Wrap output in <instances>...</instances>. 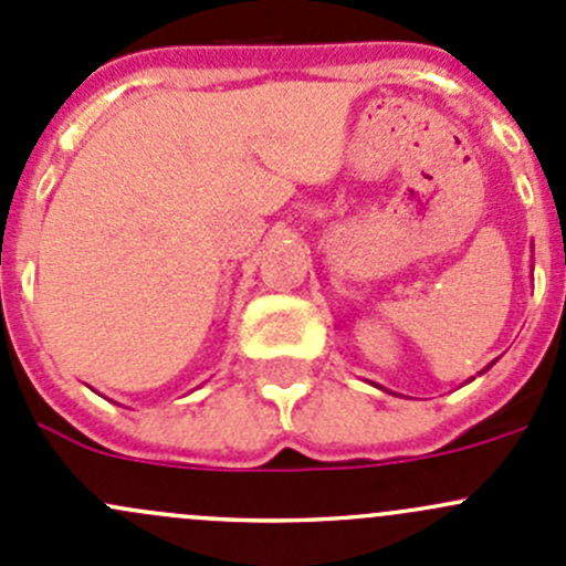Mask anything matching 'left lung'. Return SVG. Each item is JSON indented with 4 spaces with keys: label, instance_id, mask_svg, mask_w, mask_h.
Returning a JSON list of instances; mask_svg holds the SVG:
<instances>
[{
    "label": "left lung",
    "instance_id": "8db88e82",
    "mask_svg": "<svg viewBox=\"0 0 566 566\" xmlns=\"http://www.w3.org/2000/svg\"><path fill=\"white\" fill-rule=\"evenodd\" d=\"M378 389H380V386H378Z\"/></svg>",
    "mask_w": 566,
    "mask_h": 566
}]
</instances>
